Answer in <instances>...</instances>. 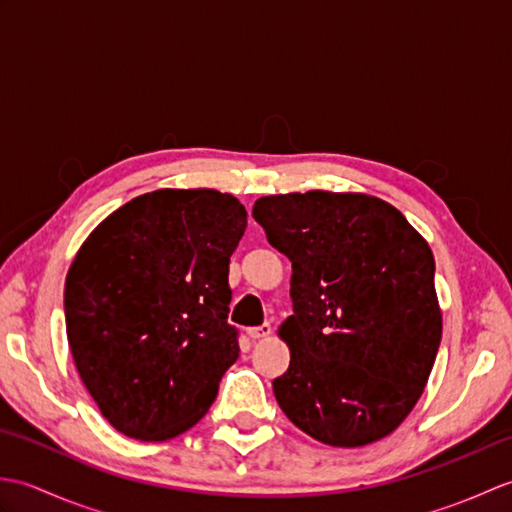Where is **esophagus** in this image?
I'll use <instances>...</instances> for the list:
<instances>
[{"label":"esophagus","mask_w":512,"mask_h":512,"mask_svg":"<svg viewBox=\"0 0 512 512\" xmlns=\"http://www.w3.org/2000/svg\"><path fill=\"white\" fill-rule=\"evenodd\" d=\"M273 334V328H270L268 323H264V325H259V328H250L248 330V336L253 341H259V339H266V336H270Z\"/></svg>","instance_id":"esophagus-1"}]
</instances>
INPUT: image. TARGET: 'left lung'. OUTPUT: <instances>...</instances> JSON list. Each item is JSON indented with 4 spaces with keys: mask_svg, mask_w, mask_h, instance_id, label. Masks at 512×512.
<instances>
[{
    "mask_svg": "<svg viewBox=\"0 0 512 512\" xmlns=\"http://www.w3.org/2000/svg\"><path fill=\"white\" fill-rule=\"evenodd\" d=\"M253 217L292 262L281 411L330 447L383 440L416 407L442 339L427 239L396 206L352 191L266 195Z\"/></svg>",
    "mask_w": 512,
    "mask_h": 512,
    "instance_id": "left-lung-1",
    "label": "left lung"
}]
</instances>
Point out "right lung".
Instances as JSON below:
<instances>
[{"instance_id": "obj_1", "label": "right lung", "mask_w": 512, "mask_h": 512, "mask_svg": "<svg viewBox=\"0 0 512 512\" xmlns=\"http://www.w3.org/2000/svg\"><path fill=\"white\" fill-rule=\"evenodd\" d=\"M246 209L215 189H158L110 213L65 277L70 352L103 418L165 442L204 418L239 356L228 262Z\"/></svg>"}]
</instances>
